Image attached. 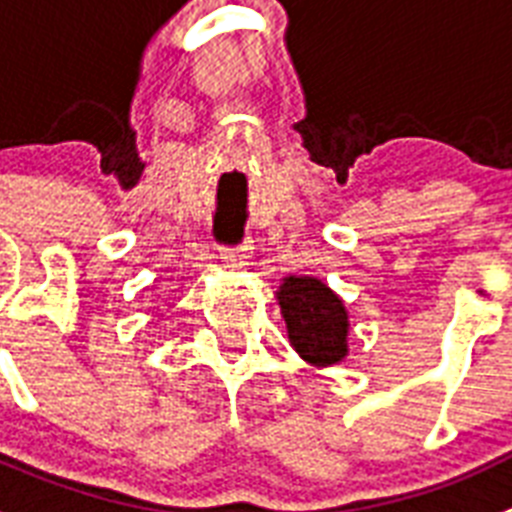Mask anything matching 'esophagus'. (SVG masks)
Returning <instances> with one entry per match:
<instances>
[{"label": "esophagus", "instance_id": "34e87169", "mask_svg": "<svg viewBox=\"0 0 512 512\" xmlns=\"http://www.w3.org/2000/svg\"><path fill=\"white\" fill-rule=\"evenodd\" d=\"M251 251V243H243V246L238 248H227V251L222 253V259H225L227 269H246L248 259H251Z\"/></svg>", "mask_w": 512, "mask_h": 512}]
</instances>
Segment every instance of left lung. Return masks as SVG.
I'll list each match as a JSON object with an SVG mask.
<instances>
[{
	"label": "left lung",
	"mask_w": 512,
	"mask_h": 512,
	"mask_svg": "<svg viewBox=\"0 0 512 512\" xmlns=\"http://www.w3.org/2000/svg\"><path fill=\"white\" fill-rule=\"evenodd\" d=\"M274 298L285 319L287 340L303 361L314 369H329L348 358V308L332 287L319 277L290 274L280 282Z\"/></svg>",
	"instance_id": "left-lung-1"
}]
</instances>
